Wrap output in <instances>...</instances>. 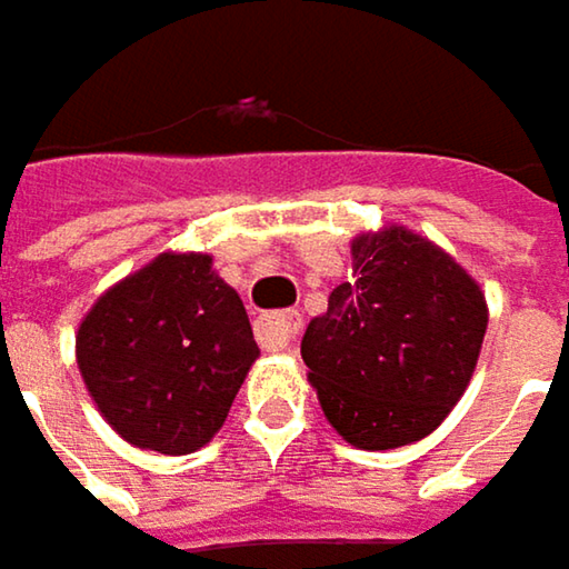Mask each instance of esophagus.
<instances>
[{
	"instance_id": "1",
	"label": "esophagus",
	"mask_w": 569,
	"mask_h": 569,
	"mask_svg": "<svg viewBox=\"0 0 569 569\" xmlns=\"http://www.w3.org/2000/svg\"><path fill=\"white\" fill-rule=\"evenodd\" d=\"M299 332H302V316H299V312H292V309L267 316V319L260 322V329H257L260 342H263V346H270V349H286L289 342H296V339H299Z\"/></svg>"
}]
</instances>
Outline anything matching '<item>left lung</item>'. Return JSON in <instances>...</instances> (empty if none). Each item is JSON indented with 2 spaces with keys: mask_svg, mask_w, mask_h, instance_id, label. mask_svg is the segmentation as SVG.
I'll use <instances>...</instances> for the list:
<instances>
[{
  "mask_svg": "<svg viewBox=\"0 0 569 569\" xmlns=\"http://www.w3.org/2000/svg\"><path fill=\"white\" fill-rule=\"evenodd\" d=\"M352 283L302 336V362L332 428L359 448L435 431L471 382L488 306L435 243L392 227L352 243Z\"/></svg>",
  "mask_w": 569,
  "mask_h": 569,
  "instance_id": "left-lung-1",
  "label": "left lung"
}]
</instances>
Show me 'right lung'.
<instances>
[{"mask_svg": "<svg viewBox=\"0 0 569 569\" xmlns=\"http://www.w3.org/2000/svg\"><path fill=\"white\" fill-rule=\"evenodd\" d=\"M257 356L240 296L203 253L158 257L78 329V369L101 415L161 455H190L217 435Z\"/></svg>", "mask_w": 569, "mask_h": 569, "instance_id": "1", "label": "right lung"}]
</instances>
